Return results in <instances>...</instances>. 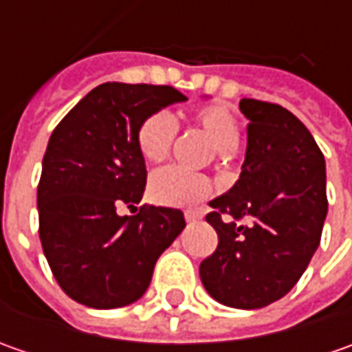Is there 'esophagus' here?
<instances>
[{"mask_svg": "<svg viewBox=\"0 0 352 352\" xmlns=\"http://www.w3.org/2000/svg\"><path fill=\"white\" fill-rule=\"evenodd\" d=\"M184 217H186V221L188 223H192V221H197L201 215L197 213V211H192V210H188V211H184Z\"/></svg>", "mask_w": 352, "mask_h": 352, "instance_id": "34e87169", "label": "esophagus"}]
</instances>
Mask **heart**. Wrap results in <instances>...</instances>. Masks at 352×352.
<instances>
[{
	"label": "heart",
	"instance_id": "obj_1",
	"mask_svg": "<svg viewBox=\"0 0 352 352\" xmlns=\"http://www.w3.org/2000/svg\"><path fill=\"white\" fill-rule=\"evenodd\" d=\"M196 125L221 155H233L241 142V127L236 117L223 105H197L190 111ZM178 135V123L166 111H155L137 129V146L144 160L162 162L168 158ZM156 204L170 208H196L213 194L208 176L188 172L178 166H166L153 174L148 184Z\"/></svg>",
	"mask_w": 352,
	"mask_h": 352
}]
</instances>
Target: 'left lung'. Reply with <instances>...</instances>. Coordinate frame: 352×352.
<instances>
[{"mask_svg": "<svg viewBox=\"0 0 352 352\" xmlns=\"http://www.w3.org/2000/svg\"><path fill=\"white\" fill-rule=\"evenodd\" d=\"M239 107L249 119L247 156L235 186L210 201L206 221L219 245L201 261L199 278L217 302L258 309L284 298L318 250L327 215L325 158L286 107L250 98Z\"/></svg>", "mask_w": 352, "mask_h": 352, "instance_id": "8db88e82", "label": "left lung"}]
</instances>
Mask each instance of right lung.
Instances as JSON below:
<instances>
[{
	"label": "right lung",
	"mask_w": 352,
	"mask_h": 352,
	"mask_svg": "<svg viewBox=\"0 0 352 352\" xmlns=\"http://www.w3.org/2000/svg\"><path fill=\"white\" fill-rule=\"evenodd\" d=\"M188 100L172 86L107 82L76 103L50 135L36 188L38 236L58 286L78 304L111 309L146 292L158 256L186 227L172 208H133L146 186L137 129Z\"/></svg>",
	"instance_id": "1"
}]
</instances>
